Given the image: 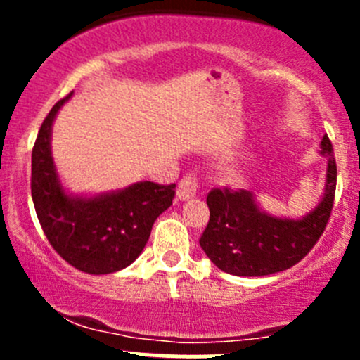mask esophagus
I'll list each match as a JSON object with an SVG mask.
<instances>
[{
    "label": "esophagus",
    "instance_id": "1",
    "mask_svg": "<svg viewBox=\"0 0 360 360\" xmlns=\"http://www.w3.org/2000/svg\"><path fill=\"white\" fill-rule=\"evenodd\" d=\"M198 188H200V177L195 172L186 174V176L179 181V186H177V198H179V200L193 198L195 195L198 193Z\"/></svg>",
    "mask_w": 360,
    "mask_h": 360
}]
</instances>
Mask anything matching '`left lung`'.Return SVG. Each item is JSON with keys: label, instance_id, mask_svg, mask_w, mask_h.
Masks as SVG:
<instances>
[{"label": "left lung", "instance_id": "obj_1", "mask_svg": "<svg viewBox=\"0 0 360 360\" xmlns=\"http://www.w3.org/2000/svg\"><path fill=\"white\" fill-rule=\"evenodd\" d=\"M321 155L328 158V183L321 203L303 219H282L261 212L252 193L214 188L207 195L210 217L200 248L219 270L238 277H263L300 263L317 244L331 217L336 191V160L324 136Z\"/></svg>", "mask_w": 360, "mask_h": 360}]
</instances>
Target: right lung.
I'll return each instance as SVG.
<instances>
[{"mask_svg":"<svg viewBox=\"0 0 360 360\" xmlns=\"http://www.w3.org/2000/svg\"><path fill=\"white\" fill-rule=\"evenodd\" d=\"M69 96L50 110L36 137L31 160L32 202L50 245L64 261L85 274H112L143 252L157 217L172 205L176 184L144 181L101 197H69L60 186L50 151L53 118Z\"/></svg>","mask_w":360,"mask_h":360,"instance_id":"obj_1","label":"right lung"}]
</instances>
